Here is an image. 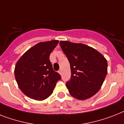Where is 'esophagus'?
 <instances>
[{
    "mask_svg": "<svg viewBox=\"0 0 124 124\" xmlns=\"http://www.w3.org/2000/svg\"><path fill=\"white\" fill-rule=\"evenodd\" d=\"M62 70H59V74H62Z\"/></svg>",
    "mask_w": 124,
    "mask_h": 124,
    "instance_id": "1",
    "label": "esophagus"
}]
</instances>
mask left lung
<instances>
[{
	"label": "left lung",
	"instance_id": "obj_1",
	"mask_svg": "<svg viewBox=\"0 0 124 124\" xmlns=\"http://www.w3.org/2000/svg\"><path fill=\"white\" fill-rule=\"evenodd\" d=\"M59 44L71 66V79L66 83L69 93L79 100L92 97L102 86L107 74L105 57L82 43L60 41Z\"/></svg>",
	"mask_w": 124,
	"mask_h": 124
}]
</instances>
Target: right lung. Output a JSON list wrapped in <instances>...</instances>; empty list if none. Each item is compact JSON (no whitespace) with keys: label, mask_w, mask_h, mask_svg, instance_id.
I'll use <instances>...</instances> for the list:
<instances>
[{"label":"right lung","mask_w":124,"mask_h":124,"mask_svg":"<svg viewBox=\"0 0 124 124\" xmlns=\"http://www.w3.org/2000/svg\"><path fill=\"white\" fill-rule=\"evenodd\" d=\"M58 40L41 42L28 50L16 62L15 76L19 88L29 98L43 101L53 93L61 79L50 61V55Z\"/></svg>","instance_id":"obj_1"}]
</instances>
